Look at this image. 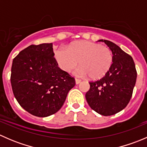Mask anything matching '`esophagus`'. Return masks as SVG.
Listing matches in <instances>:
<instances>
[{
  "label": "esophagus",
  "mask_w": 147,
  "mask_h": 147,
  "mask_svg": "<svg viewBox=\"0 0 147 147\" xmlns=\"http://www.w3.org/2000/svg\"><path fill=\"white\" fill-rule=\"evenodd\" d=\"M81 82V80H79V79H75V83H76V84H80V83Z\"/></svg>",
  "instance_id": "esophagus-1"
}]
</instances>
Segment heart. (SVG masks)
Returning a JSON list of instances; mask_svg holds the SVG:
<instances>
[{
    "mask_svg": "<svg viewBox=\"0 0 147 147\" xmlns=\"http://www.w3.org/2000/svg\"><path fill=\"white\" fill-rule=\"evenodd\" d=\"M56 61L65 72H69L78 65V75L92 80L100 79L105 76L113 63V54L106 46L90 41L74 42L66 48L57 50Z\"/></svg>",
    "mask_w": 147,
    "mask_h": 147,
    "instance_id": "1",
    "label": "heart"
}]
</instances>
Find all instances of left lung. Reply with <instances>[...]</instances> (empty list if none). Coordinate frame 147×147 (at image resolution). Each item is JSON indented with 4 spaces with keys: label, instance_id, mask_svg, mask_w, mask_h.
<instances>
[{
    "label": "left lung",
    "instance_id": "obj_1",
    "mask_svg": "<svg viewBox=\"0 0 147 147\" xmlns=\"http://www.w3.org/2000/svg\"><path fill=\"white\" fill-rule=\"evenodd\" d=\"M109 47L113 54V63L107 73L94 82L85 97L90 107L104 116L117 114L127 107L132 96L137 80V70L132 57L116 44L100 40Z\"/></svg>",
    "mask_w": 147,
    "mask_h": 147
}]
</instances>
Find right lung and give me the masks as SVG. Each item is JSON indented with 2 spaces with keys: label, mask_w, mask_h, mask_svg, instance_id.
<instances>
[{
  "label": "right lung",
  "mask_w": 147,
  "mask_h": 147,
  "mask_svg": "<svg viewBox=\"0 0 147 147\" xmlns=\"http://www.w3.org/2000/svg\"><path fill=\"white\" fill-rule=\"evenodd\" d=\"M53 43L31 45L13 59L11 82L19 105L34 116L45 117L63 107L75 78L58 67Z\"/></svg>",
  "instance_id": "obj_1"
}]
</instances>
